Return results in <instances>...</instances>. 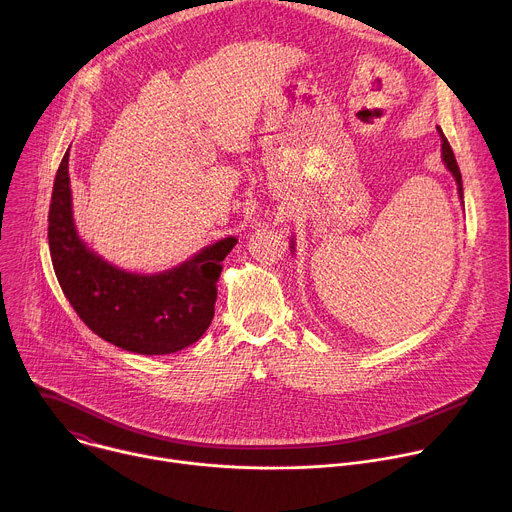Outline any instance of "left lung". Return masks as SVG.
I'll list each match as a JSON object with an SVG mask.
<instances>
[{"instance_id":"obj_1","label":"left lung","mask_w":512,"mask_h":512,"mask_svg":"<svg viewBox=\"0 0 512 512\" xmlns=\"http://www.w3.org/2000/svg\"><path fill=\"white\" fill-rule=\"evenodd\" d=\"M437 131H440V135H442V158H444V162H446V166H448V170L452 172V176L456 178V184H458V192H460V198H462V174H460V168H458V162H456V158H454V152H452V145H450V141L446 139V135H444V131H442V127H437ZM294 249V247H291Z\"/></svg>"}]
</instances>
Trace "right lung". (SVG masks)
I'll return each instance as SVG.
<instances>
[{
	"label": "right lung",
	"mask_w": 512,
	"mask_h": 512,
	"mask_svg": "<svg viewBox=\"0 0 512 512\" xmlns=\"http://www.w3.org/2000/svg\"><path fill=\"white\" fill-rule=\"evenodd\" d=\"M48 245L66 300L97 336L137 354H172L196 342L210 326L221 263L237 239L204 247L158 275L121 271L77 235L66 152L52 188Z\"/></svg>",
	"instance_id": "add662e5"
}]
</instances>
